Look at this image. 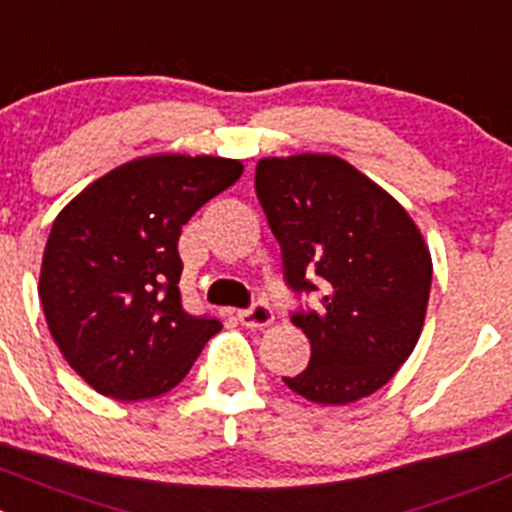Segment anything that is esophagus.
Listing matches in <instances>:
<instances>
[{
	"instance_id": "obj_1",
	"label": "esophagus",
	"mask_w": 512,
	"mask_h": 512,
	"mask_svg": "<svg viewBox=\"0 0 512 512\" xmlns=\"http://www.w3.org/2000/svg\"><path fill=\"white\" fill-rule=\"evenodd\" d=\"M272 318H275V315H272V308L267 303H255L252 308L237 313V321L247 328H265L270 326Z\"/></svg>"
}]
</instances>
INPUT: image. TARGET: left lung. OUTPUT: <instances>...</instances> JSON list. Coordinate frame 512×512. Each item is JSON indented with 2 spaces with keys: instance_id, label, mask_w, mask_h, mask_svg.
<instances>
[{
  "instance_id": "left-lung-1",
  "label": "left lung",
  "mask_w": 512,
  "mask_h": 512,
  "mask_svg": "<svg viewBox=\"0 0 512 512\" xmlns=\"http://www.w3.org/2000/svg\"><path fill=\"white\" fill-rule=\"evenodd\" d=\"M255 191L283 250L285 283L313 293L318 310L293 323L308 336L310 364L285 376L315 404L374 394L412 356L432 288V257L407 209L379 184L328 154L260 159Z\"/></svg>"
}]
</instances>
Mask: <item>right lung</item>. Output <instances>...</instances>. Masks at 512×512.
Returning <instances> with one entry per match:
<instances>
[{"mask_svg": "<svg viewBox=\"0 0 512 512\" xmlns=\"http://www.w3.org/2000/svg\"><path fill=\"white\" fill-rule=\"evenodd\" d=\"M242 176V161L159 154L85 186L57 214L40 300L57 348L98 394L174 389L222 323L181 305V227Z\"/></svg>", "mask_w": 512, "mask_h": 512, "instance_id": "1", "label": "right lung"}]
</instances>
